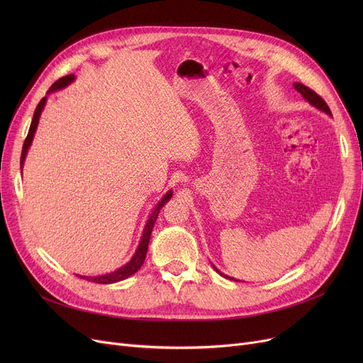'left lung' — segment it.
I'll return each instance as SVG.
<instances>
[{
	"instance_id": "obj_1",
	"label": "left lung",
	"mask_w": 363,
	"mask_h": 363,
	"mask_svg": "<svg viewBox=\"0 0 363 363\" xmlns=\"http://www.w3.org/2000/svg\"><path fill=\"white\" fill-rule=\"evenodd\" d=\"M294 85V88H296V91L297 92H300L301 94V97L306 100L311 106H313V107H316V108H319L320 111H323V113H327L328 116H333L331 114V110H330V107L327 106V103L323 101L319 95L315 92V91H312L309 86H306V85H303V84H298V82H294L293 84ZM213 266V269L219 274V275H222L223 278H230V279H234V278H231V277H228V275H225V274H222L215 264H212ZM234 281H237V279H234Z\"/></svg>"
}]
</instances>
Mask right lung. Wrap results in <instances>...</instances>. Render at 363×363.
<instances>
[{
	"instance_id": "right-lung-1",
	"label": "right lung",
	"mask_w": 363,
	"mask_h": 363,
	"mask_svg": "<svg viewBox=\"0 0 363 363\" xmlns=\"http://www.w3.org/2000/svg\"><path fill=\"white\" fill-rule=\"evenodd\" d=\"M76 79L74 74H67V76H63V78H60L57 82H54L51 85V88L48 89L47 95L51 94V92H55L59 89H63L66 86H69L73 81ZM47 95L45 97L40 101V104L36 106L35 108V113H33V119H32V123H30V128H29V132H28V137L25 140V144H23V148H22V157H21V169H23V164H25V160H26V155H28V150L33 141V137H35V132H36V128H38V123H40V118H41V113L45 107V103H47ZM172 189H169V191L162 197V200L156 204L155 211H152L147 219V223L144 226V231H143V237L140 240V244L137 247L135 253H133V256L130 257V260L128 263H125L123 266H121L119 269L113 271L110 274H104V275H99V277H81L84 279H88L91 282H95V284H113V282H119V281H123L126 278H129L130 275H133L135 272L140 271V268L143 266L144 260H145V256H147V250H148V242H150V237H151V231L152 228H155V223L157 220V216H159V212L160 208L164 206V203H167L170 199H172Z\"/></svg>"
}]
</instances>
